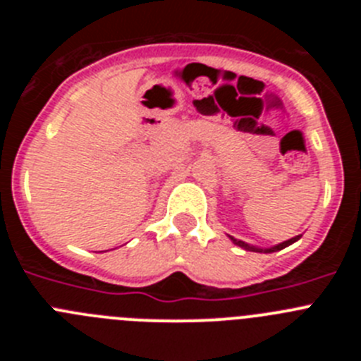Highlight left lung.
Masks as SVG:
<instances>
[{"label": "left lung", "instance_id": "1", "mask_svg": "<svg viewBox=\"0 0 361 361\" xmlns=\"http://www.w3.org/2000/svg\"><path fill=\"white\" fill-rule=\"evenodd\" d=\"M300 237H302V235H296V237L289 238V240H286V242H280V244L273 245V247H266V250H262V247H255V245L245 244V242H242V240H237V238H233V237H229V238H231V240H233V244L240 245V247H244V250H247V251H257V253H275V251H280V250H283V247H288V245L295 244L296 240H300Z\"/></svg>", "mask_w": 361, "mask_h": 361}]
</instances>
